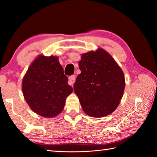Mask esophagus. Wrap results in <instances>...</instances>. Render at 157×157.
I'll list each match as a JSON object with an SVG mask.
<instances>
[{"label":"esophagus","instance_id":"esophagus-1","mask_svg":"<svg viewBox=\"0 0 157 157\" xmlns=\"http://www.w3.org/2000/svg\"><path fill=\"white\" fill-rule=\"evenodd\" d=\"M75 80V75H71L69 78V82H68V84L71 85V86H73Z\"/></svg>","mask_w":157,"mask_h":157}]
</instances>
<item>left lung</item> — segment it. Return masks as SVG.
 <instances>
[{
    "label": "left lung",
    "instance_id": "8db88e82",
    "mask_svg": "<svg viewBox=\"0 0 157 157\" xmlns=\"http://www.w3.org/2000/svg\"><path fill=\"white\" fill-rule=\"evenodd\" d=\"M79 67L81 73L73 88L84 113L93 117L110 115L123 97L125 78L121 68L102 49L83 54Z\"/></svg>",
    "mask_w": 157,
    "mask_h": 157
}]
</instances>
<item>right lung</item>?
I'll return each instance as SVG.
<instances>
[{"instance_id": "add662e5", "label": "right lung", "mask_w": 157, "mask_h": 157, "mask_svg": "<svg viewBox=\"0 0 157 157\" xmlns=\"http://www.w3.org/2000/svg\"><path fill=\"white\" fill-rule=\"evenodd\" d=\"M22 88L31 110L44 117L60 113L66 98L73 91L56 56L38 57L25 74Z\"/></svg>"}]
</instances>
